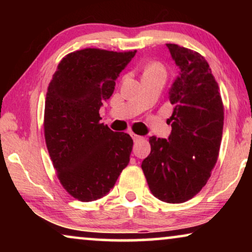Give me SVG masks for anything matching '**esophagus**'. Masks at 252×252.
Wrapping results in <instances>:
<instances>
[{
	"label": "esophagus",
	"mask_w": 252,
	"mask_h": 252,
	"mask_svg": "<svg viewBox=\"0 0 252 252\" xmlns=\"http://www.w3.org/2000/svg\"><path fill=\"white\" fill-rule=\"evenodd\" d=\"M130 136H132V139L134 140V142H137V141H140V140L143 139L142 136L136 135V134H134V133H130Z\"/></svg>",
	"instance_id": "1"
}]
</instances>
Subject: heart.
Instances as JSON below:
<instances>
[{
  "label": "heart",
  "instance_id": "heart-1",
  "mask_svg": "<svg viewBox=\"0 0 252 252\" xmlns=\"http://www.w3.org/2000/svg\"><path fill=\"white\" fill-rule=\"evenodd\" d=\"M165 68L163 65L158 62H153L150 63L144 70V75H164L165 77Z\"/></svg>",
  "mask_w": 252,
  "mask_h": 252
}]
</instances>
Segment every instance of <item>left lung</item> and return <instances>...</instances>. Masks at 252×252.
I'll list each match as a JSON object with an SVG mask.
<instances>
[{
  "label": "left lung",
  "instance_id": "left-lung-1",
  "mask_svg": "<svg viewBox=\"0 0 252 252\" xmlns=\"http://www.w3.org/2000/svg\"><path fill=\"white\" fill-rule=\"evenodd\" d=\"M166 47L180 68L168 92L172 132L167 140L149 137L151 151L141 167L155 197L184 203L201 191L218 159L223 105L205 58L178 44Z\"/></svg>",
  "mask_w": 252,
  "mask_h": 252
}]
</instances>
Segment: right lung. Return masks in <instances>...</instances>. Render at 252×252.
I'll return each instance as SVG.
<instances>
[{
	"label": "right lung",
	"mask_w": 252,
	"mask_h": 252,
	"mask_svg": "<svg viewBox=\"0 0 252 252\" xmlns=\"http://www.w3.org/2000/svg\"><path fill=\"white\" fill-rule=\"evenodd\" d=\"M136 50L74 51L58 64L44 105V137L62 186L82 202L103 197L129 163L133 140L99 123V109Z\"/></svg>",
	"instance_id": "1"
}]
</instances>
